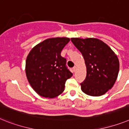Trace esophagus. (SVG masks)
I'll list each match as a JSON object with an SVG mask.
<instances>
[{
  "label": "esophagus",
  "instance_id": "1",
  "mask_svg": "<svg viewBox=\"0 0 129 129\" xmlns=\"http://www.w3.org/2000/svg\"><path fill=\"white\" fill-rule=\"evenodd\" d=\"M72 71H73V72H76V66H74V67L72 68Z\"/></svg>",
  "mask_w": 129,
  "mask_h": 129
}]
</instances>
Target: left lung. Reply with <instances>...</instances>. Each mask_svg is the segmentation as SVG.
I'll return each instance as SVG.
<instances>
[{
    "instance_id": "obj_1",
    "label": "left lung",
    "mask_w": 129,
    "mask_h": 129,
    "mask_svg": "<svg viewBox=\"0 0 129 129\" xmlns=\"http://www.w3.org/2000/svg\"><path fill=\"white\" fill-rule=\"evenodd\" d=\"M81 52L87 69L86 77L80 83L84 93L91 96L104 95L115 82L119 71L117 55L104 42L95 38H71Z\"/></svg>"
}]
</instances>
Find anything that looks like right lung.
I'll use <instances>...</instances> for the list:
<instances>
[{
	"instance_id": "right-lung-1",
	"label": "right lung",
	"mask_w": 129,
	"mask_h": 129,
	"mask_svg": "<svg viewBox=\"0 0 129 129\" xmlns=\"http://www.w3.org/2000/svg\"><path fill=\"white\" fill-rule=\"evenodd\" d=\"M70 39L50 38L31 50L25 62L29 83L41 96L54 98L64 90L65 82L72 76L67 59L60 53Z\"/></svg>"
}]
</instances>
